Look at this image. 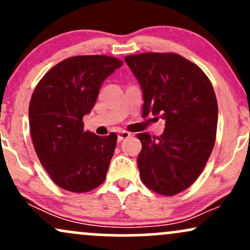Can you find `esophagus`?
Wrapping results in <instances>:
<instances>
[{
	"instance_id": "1",
	"label": "esophagus",
	"mask_w": 250,
	"mask_h": 250,
	"mask_svg": "<svg viewBox=\"0 0 250 250\" xmlns=\"http://www.w3.org/2000/svg\"><path fill=\"white\" fill-rule=\"evenodd\" d=\"M130 133H129V131H125V130H120V131H117V141L119 142H121V141H123V140H125V139H128L129 136H130Z\"/></svg>"
}]
</instances>
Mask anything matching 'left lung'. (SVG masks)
<instances>
[{"label":"left lung","instance_id":"obj_1","mask_svg":"<svg viewBox=\"0 0 250 250\" xmlns=\"http://www.w3.org/2000/svg\"><path fill=\"white\" fill-rule=\"evenodd\" d=\"M125 61L142 89L143 116L166 121L160 137L137 134L140 176L155 193L171 196L193 185L214 148L219 114L214 88L201 68L177 54L145 53Z\"/></svg>","mask_w":250,"mask_h":250}]
</instances>
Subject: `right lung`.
Listing matches in <instances>:
<instances>
[{"label":"right lung","mask_w":250,"mask_h":250,"mask_svg":"<svg viewBox=\"0 0 250 250\" xmlns=\"http://www.w3.org/2000/svg\"><path fill=\"white\" fill-rule=\"evenodd\" d=\"M123 64L105 55L63 60L42 77L29 104L34 148L59 187L85 193L105 179L117 135L85 131L83 116L95 104L103 81Z\"/></svg>","instance_id":"obj_1"}]
</instances>
